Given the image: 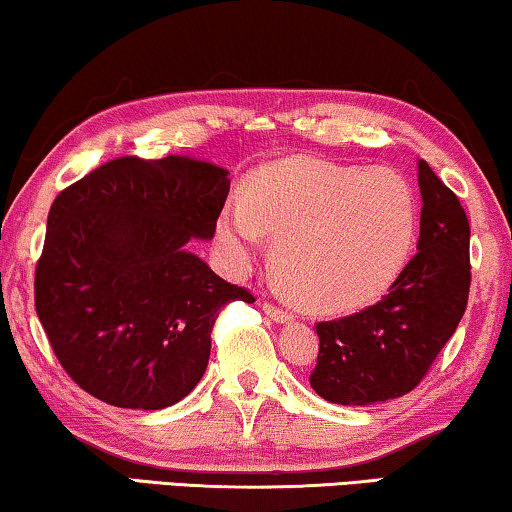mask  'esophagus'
I'll return each instance as SVG.
<instances>
[{
	"label": "esophagus",
	"instance_id": "34e87169",
	"mask_svg": "<svg viewBox=\"0 0 512 512\" xmlns=\"http://www.w3.org/2000/svg\"><path fill=\"white\" fill-rule=\"evenodd\" d=\"M262 311H264L266 315H269V318H271L273 322H278V325H285V322H292V315L287 313V311H283V308H280V306L271 304V301H264Z\"/></svg>",
	"mask_w": 512,
	"mask_h": 512
}]
</instances>
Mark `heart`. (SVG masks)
<instances>
[{
    "label": "heart",
    "instance_id": "1",
    "mask_svg": "<svg viewBox=\"0 0 512 512\" xmlns=\"http://www.w3.org/2000/svg\"><path fill=\"white\" fill-rule=\"evenodd\" d=\"M276 239L273 269L299 304L357 311L390 290L415 241V201L390 169L362 171L294 157L257 169L246 206L229 204L218 234L241 262Z\"/></svg>",
    "mask_w": 512,
    "mask_h": 512
}]
</instances>
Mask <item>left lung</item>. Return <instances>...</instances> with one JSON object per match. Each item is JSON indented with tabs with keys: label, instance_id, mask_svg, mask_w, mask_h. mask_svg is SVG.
<instances>
[{
	"label": "left lung",
	"instance_id": "8db88e82",
	"mask_svg": "<svg viewBox=\"0 0 512 512\" xmlns=\"http://www.w3.org/2000/svg\"><path fill=\"white\" fill-rule=\"evenodd\" d=\"M417 255L378 304L318 322L320 352L311 387L341 406H371L415 390L466 311L471 229L457 194L424 160Z\"/></svg>",
	"mask_w": 512,
	"mask_h": 512
}]
</instances>
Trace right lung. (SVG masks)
Returning a JSON list of instances; mask_svg holds the SVG:
<instances>
[{
  "instance_id": "add662e5",
  "label": "right lung",
  "mask_w": 512,
  "mask_h": 512,
  "mask_svg": "<svg viewBox=\"0 0 512 512\" xmlns=\"http://www.w3.org/2000/svg\"><path fill=\"white\" fill-rule=\"evenodd\" d=\"M227 174L181 155L118 157L57 194L34 304L81 390L118 408L174 406L204 376L220 308L253 304L187 250L213 239Z\"/></svg>"
}]
</instances>
